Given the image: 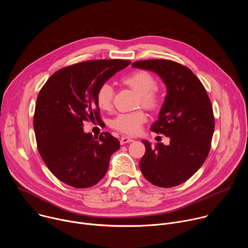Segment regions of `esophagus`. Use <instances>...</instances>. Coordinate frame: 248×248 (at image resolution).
Wrapping results in <instances>:
<instances>
[{
  "label": "esophagus",
  "mask_w": 248,
  "mask_h": 248,
  "mask_svg": "<svg viewBox=\"0 0 248 248\" xmlns=\"http://www.w3.org/2000/svg\"><path fill=\"white\" fill-rule=\"evenodd\" d=\"M132 141H133V139H132V138L127 137V136H124V137H122V138H121L120 142H121V144H122V145H124V144H126V143L132 142Z\"/></svg>",
  "instance_id": "1"
}]
</instances>
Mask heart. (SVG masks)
Segmentation results:
<instances>
[{"mask_svg": "<svg viewBox=\"0 0 248 248\" xmlns=\"http://www.w3.org/2000/svg\"><path fill=\"white\" fill-rule=\"evenodd\" d=\"M123 82L135 90L139 94V104L148 109H156L161 104V95L155 89L156 78L146 70H137L125 77ZM114 98V88L109 82L102 83L96 93V101L103 110H109L112 107ZM147 117L143 111L131 113H122L113 121V126L125 134H136L145 123Z\"/></svg>", "mask_w": 248, "mask_h": 248, "instance_id": "1", "label": "heart"}]
</instances>
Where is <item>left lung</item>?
Returning a JSON list of instances; mask_svg holds the SVG:
<instances>
[{"label": "left lung", "instance_id": "1", "mask_svg": "<svg viewBox=\"0 0 248 248\" xmlns=\"http://www.w3.org/2000/svg\"><path fill=\"white\" fill-rule=\"evenodd\" d=\"M135 68L157 74L167 95L151 131L170 137V144L154 147L142 140L146 151L139 162L145 179L160 187L186 182L206 160L215 121L207 92L191 70L169 60H146L132 63Z\"/></svg>", "mask_w": 248, "mask_h": 248}]
</instances>
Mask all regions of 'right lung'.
Instances as JSON below:
<instances>
[{
  "instance_id": "add662e5",
  "label": "right lung",
  "mask_w": 248,
  "mask_h": 248,
  "mask_svg": "<svg viewBox=\"0 0 248 248\" xmlns=\"http://www.w3.org/2000/svg\"><path fill=\"white\" fill-rule=\"evenodd\" d=\"M130 63L124 60L78 62L56 72L39 92L33 126L44 163L61 182L77 188L99 183L109 168L120 141L109 132L97 137L83 130L96 119L99 86Z\"/></svg>"
}]
</instances>
